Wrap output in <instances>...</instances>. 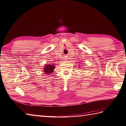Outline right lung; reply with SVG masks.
Returning <instances> with one entry per match:
<instances>
[{
	"label": "right lung",
	"mask_w": 126,
	"mask_h": 126,
	"mask_svg": "<svg viewBox=\"0 0 126 126\" xmlns=\"http://www.w3.org/2000/svg\"><path fill=\"white\" fill-rule=\"evenodd\" d=\"M48 64V65L47 64ZM55 69V65L53 64H45V65L44 66V68H43V71L44 73L47 74V75H49V74H51V73H52L53 72V70H54Z\"/></svg>",
	"instance_id": "add662e5"
}]
</instances>
